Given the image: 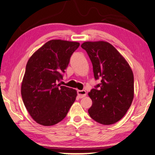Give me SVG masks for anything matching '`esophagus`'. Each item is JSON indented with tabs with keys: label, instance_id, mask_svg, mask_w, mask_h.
I'll return each instance as SVG.
<instances>
[{
	"label": "esophagus",
	"instance_id": "esophagus-1",
	"mask_svg": "<svg viewBox=\"0 0 155 155\" xmlns=\"http://www.w3.org/2000/svg\"><path fill=\"white\" fill-rule=\"evenodd\" d=\"M86 95H87V92H86V91H84V90H82V91L78 90V96L79 98H82L84 97H85Z\"/></svg>",
	"mask_w": 155,
	"mask_h": 155
}]
</instances>
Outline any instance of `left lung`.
Here are the masks:
<instances>
[{"label":"left lung","instance_id":"8db88e82","mask_svg":"<svg viewBox=\"0 0 155 155\" xmlns=\"http://www.w3.org/2000/svg\"><path fill=\"white\" fill-rule=\"evenodd\" d=\"M81 47L92 62L95 79L101 80L88 93L93 101L88 114L93 120L104 125L117 122L133 102V71L125 58L110 43L85 42Z\"/></svg>","mask_w":155,"mask_h":155}]
</instances>
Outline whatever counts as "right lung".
Segmentation results:
<instances>
[{
    "label": "right lung",
    "instance_id": "1",
    "mask_svg": "<svg viewBox=\"0 0 155 155\" xmlns=\"http://www.w3.org/2000/svg\"><path fill=\"white\" fill-rule=\"evenodd\" d=\"M80 43L51 40L28 60L21 85L22 101L31 117L45 126L62 121L74 103L77 91L58 84Z\"/></svg>",
    "mask_w": 155,
    "mask_h": 155
}]
</instances>
